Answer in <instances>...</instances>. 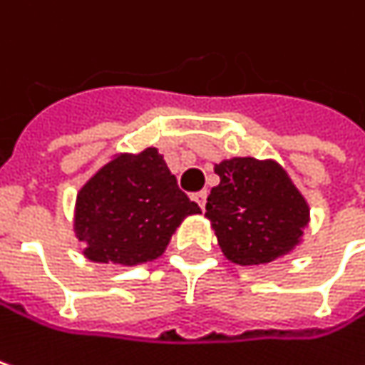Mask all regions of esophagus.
I'll list each match as a JSON object with an SVG mask.
<instances>
[{"mask_svg":"<svg viewBox=\"0 0 365 365\" xmlns=\"http://www.w3.org/2000/svg\"><path fill=\"white\" fill-rule=\"evenodd\" d=\"M193 201H195L197 205L201 207V210H205V201H207V191H199L193 195Z\"/></svg>","mask_w":365,"mask_h":365,"instance_id":"1","label":"esophagus"}]
</instances>
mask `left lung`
Returning a JSON list of instances; mask_svg holds the SVG:
<instances>
[{"mask_svg":"<svg viewBox=\"0 0 365 365\" xmlns=\"http://www.w3.org/2000/svg\"><path fill=\"white\" fill-rule=\"evenodd\" d=\"M205 216L224 255L241 266L270 264L299 243L309 220L305 199L274 162L232 158L216 164Z\"/></svg>","mask_w":365,"mask_h":365,"instance_id":"left-lung-1","label":"left lung"}]
</instances>
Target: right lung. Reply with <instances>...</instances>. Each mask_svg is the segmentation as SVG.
Instances as JSON below:
<instances>
[{
    "label": "right lung",
    "instance_id": "obj_1",
    "mask_svg": "<svg viewBox=\"0 0 365 365\" xmlns=\"http://www.w3.org/2000/svg\"><path fill=\"white\" fill-rule=\"evenodd\" d=\"M189 214H199V205L149 147L114 158L81 189L74 228L89 259L135 266L160 257Z\"/></svg>",
    "mask_w": 365,
    "mask_h": 365
}]
</instances>
